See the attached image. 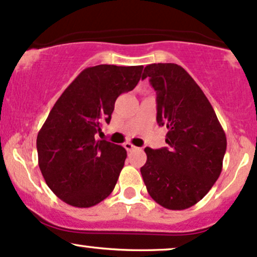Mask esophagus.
Returning <instances> with one entry per match:
<instances>
[{"label":"esophagus","mask_w":257,"mask_h":257,"mask_svg":"<svg viewBox=\"0 0 257 257\" xmlns=\"http://www.w3.org/2000/svg\"><path fill=\"white\" fill-rule=\"evenodd\" d=\"M124 148H125V150L129 151V152L137 150V146L133 145V144H132V143H125V144H124Z\"/></svg>","instance_id":"esophagus-1"}]
</instances>
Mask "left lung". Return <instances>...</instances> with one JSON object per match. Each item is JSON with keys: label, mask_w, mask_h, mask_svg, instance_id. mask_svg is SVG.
Wrapping results in <instances>:
<instances>
[{"label": "left lung", "mask_w": 257, "mask_h": 257, "mask_svg": "<svg viewBox=\"0 0 257 257\" xmlns=\"http://www.w3.org/2000/svg\"><path fill=\"white\" fill-rule=\"evenodd\" d=\"M156 91L157 123L167 126V148H146L140 168L148 193L168 210L197 204L218 179L227 138L202 90L183 67L154 63L145 67Z\"/></svg>", "instance_id": "1"}]
</instances>
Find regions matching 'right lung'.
Returning a JSON list of instances; mask_svg holds the SVG:
<instances>
[{
	"label": "right lung",
	"mask_w": 257,
	"mask_h": 257,
	"mask_svg": "<svg viewBox=\"0 0 257 257\" xmlns=\"http://www.w3.org/2000/svg\"><path fill=\"white\" fill-rule=\"evenodd\" d=\"M143 66L85 68L56 101L36 139L39 167L62 201L91 207L113 191L126 159L123 146L96 140L109 123L114 102L133 90Z\"/></svg>",
	"instance_id": "1"
}]
</instances>
